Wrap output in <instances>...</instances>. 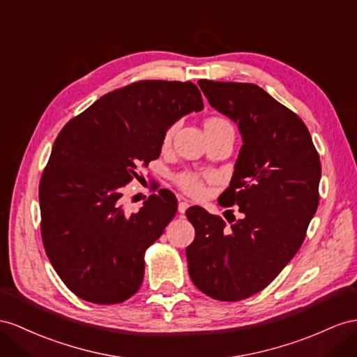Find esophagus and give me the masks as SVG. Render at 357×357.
I'll list each match as a JSON object with an SVG mask.
<instances>
[{"label": "esophagus", "instance_id": "1", "mask_svg": "<svg viewBox=\"0 0 357 357\" xmlns=\"http://www.w3.org/2000/svg\"><path fill=\"white\" fill-rule=\"evenodd\" d=\"M188 206H190V204L187 202V200H181L179 202V205H178V211H179V214H184L187 209H188Z\"/></svg>", "mask_w": 357, "mask_h": 357}]
</instances>
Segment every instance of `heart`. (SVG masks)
Returning <instances> with one entry per match:
<instances>
[{
  "mask_svg": "<svg viewBox=\"0 0 357 357\" xmlns=\"http://www.w3.org/2000/svg\"><path fill=\"white\" fill-rule=\"evenodd\" d=\"M209 128H232V125L226 121V119L222 117H209L205 122V130H209ZM178 130V123H172L166 128V131L162 134V146H167L172 139L173 134ZM208 175H200V173L196 172H182L178 175L176 182L178 185L185 191L188 195L197 196L204 191V178Z\"/></svg>",
  "mask_w": 357,
  "mask_h": 357,
  "instance_id": "heart-1",
  "label": "heart"
}]
</instances>
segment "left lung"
Returning a JSON list of instances; mask_svg holds the SVG:
<instances>
[{"instance_id":"obj_1","label":"left lung","mask_w":357,"mask_h":357,"mask_svg":"<svg viewBox=\"0 0 357 357\" xmlns=\"http://www.w3.org/2000/svg\"><path fill=\"white\" fill-rule=\"evenodd\" d=\"M197 84L241 132L231 184L218 204L238 205L244 217L226 227L222 217L188 208L196 231L185 250L188 273L206 296L236 301L262 291L298 252L318 208L321 162L303 121L259 86Z\"/></svg>"}]
</instances>
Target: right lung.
<instances>
[{
    "mask_svg": "<svg viewBox=\"0 0 357 357\" xmlns=\"http://www.w3.org/2000/svg\"><path fill=\"white\" fill-rule=\"evenodd\" d=\"M202 108L191 81H137L99 98L57 135L39 185L42 241L79 298L116 305L139 291L144 252L175 217L178 200L161 188L126 213L123 187L160 157L166 128Z\"/></svg>",
    "mask_w": 357,
    "mask_h": 357,
    "instance_id": "1",
    "label": "right lung"
}]
</instances>
